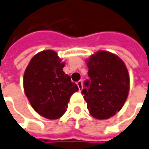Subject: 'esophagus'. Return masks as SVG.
Segmentation results:
<instances>
[{
  "mask_svg": "<svg viewBox=\"0 0 149 149\" xmlns=\"http://www.w3.org/2000/svg\"><path fill=\"white\" fill-rule=\"evenodd\" d=\"M77 85L79 87V91H81L83 89V82H82V80H79V81L77 82Z\"/></svg>",
  "mask_w": 149,
  "mask_h": 149,
  "instance_id": "obj_1",
  "label": "esophagus"
}]
</instances>
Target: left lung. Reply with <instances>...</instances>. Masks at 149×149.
Instances as JSON below:
<instances>
[{"instance_id":"8db88e82","label":"left lung","mask_w":149,"mask_h":149,"mask_svg":"<svg viewBox=\"0 0 149 149\" xmlns=\"http://www.w3.org/2000/svg\"><path fill=\"white\" fill-rule=\"evenodd\" d=\"M88 76L82 91L92 116L109 119L120 111L130 90V75L124 61L117 55L98 51L86 60Z\"/></svg>"}]
</instances>
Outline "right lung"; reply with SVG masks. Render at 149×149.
<instances>
[{
	"mask_svg": "<svg viewBox=\"0 0 149 149\" xmlns=\"http://www.w3.org/2000/svg\"><path fill=\"white\" fill-rule=\"evenodd\" d=\"M65 65L55 51H42L31 59L24 74L28 100L37 113L49 120L61 117L71 95L79 90L63 71Z\"/></svg>",
	"mask_w": 149,
	"mask_h": 149,
	"instance_id": "obj_1",
	"label": "right lung"
}]
</instances>
